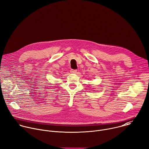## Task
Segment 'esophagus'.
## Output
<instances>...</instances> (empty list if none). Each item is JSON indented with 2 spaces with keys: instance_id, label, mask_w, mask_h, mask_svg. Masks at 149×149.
<instances>
[{
  "instance_id": "1",
  "label": "esophagus",
  "mask_w": 149,
  "mask_h": 149,
  "mask_svg": "<svg viewBox=\"0 0 149 149\" xmlns=\"http://www.w3.org/2000/svg\"><path fill=\"white\" fill-rule=\"evenodd\" d=\"M70 72H71V73H72V74H75V73H77V70H72V69H71V70H70Z\"/></svg>"
}]
</instances>
